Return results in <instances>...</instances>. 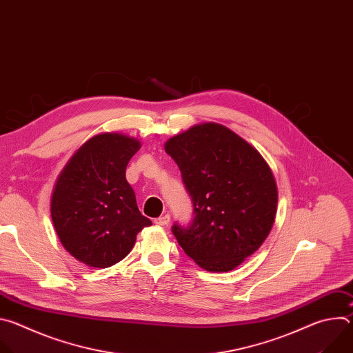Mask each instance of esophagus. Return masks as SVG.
Wrapping results in <instances>:
<instances>
[{
    "mask_svg": "<svg viewBox=\"0 0 353 353\" xmlns=\"http://www.w3.org/2000/svg\"><path fill=\"white\" fill-rule=\"evenodd\" d=\"M154 222H155L158 226H166V225L170 222V216L166 214V215H162V216L157 218Z\"/></svg>",
    "mask_w": 353,
    "mask_h": 353,
    "instance_id": "34e87169",
    "label": "esophagus"
}]
</instances>
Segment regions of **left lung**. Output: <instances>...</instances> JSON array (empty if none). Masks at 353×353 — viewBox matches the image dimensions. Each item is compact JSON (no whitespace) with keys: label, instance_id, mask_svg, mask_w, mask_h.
Listing matches in <instances>:
<instances>
[{"label":"left lung","instance_id":"obj_1","mask_svg":"<svg viewBox=\"0 0 353 353\" xmlns=\"http://www.w3.org/2000/svg\"><path fill=\"white\" fill-rule=\"evenodd\" d=\"M192 199V222L173 225L184 253L201 268L228 272L260 248L275 222L278 188L259 150L225 125L204 123L170 138Z\"/></svg>","mask_w":353,"mask_h":353}]
</instances>
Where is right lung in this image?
<instances>
[{
	"label": "right lung",
	"mask_w": 353,
	"mask_h": 353,
	"mask_svg": "<svg viewBox=\"0 0 353 353\" xmlns=\"http://www.w3.org/2000/svg\"><path fill=\"white\" fill-rule=\"evenodd\" d=\"M141 142L119 132L88 139L60 173L50 212L68 253L93 268H108L125 256L137 234L150 226L125 180L130 159Z\"/></svg>",
	"instance_id": "add662e5"
}]
</instances>
